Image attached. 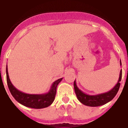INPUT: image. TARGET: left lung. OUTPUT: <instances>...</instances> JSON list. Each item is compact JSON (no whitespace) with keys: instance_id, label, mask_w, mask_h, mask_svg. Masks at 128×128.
Returning a JSON list of instances; mask_svg holds the SVG:
<instances>
[{"instance_id":"1","label":"left lung","mask_w":128,"mask_h":128,"mask_svg":"<svg viewBox=\"0 0 128 128\" xmlns=\"http://www.w3.org/2000/svg\"><path fill=\"white\" fill-rule=\"evenodd\" d=\"M120 65H122L121 61H120ZM122 71L121 69L120 72L118 81L117 84L114 86V87L112 89H111L109 91L106 92L96 95H89L83 92L77 87L76 82L74 80V88L77 98L84 105H86V106H92V107L102 106V105H104L106 103H108V102H110L114 98L116 94H117L118 90H119L120 86V82L121 81L122 79Z\"/></svg>"}]
</instances>
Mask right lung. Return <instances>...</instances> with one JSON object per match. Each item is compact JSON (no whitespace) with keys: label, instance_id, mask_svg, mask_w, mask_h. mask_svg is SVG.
<instances>
[{"label":"right lung","instance_id":"right-lung-1","mask_svg":"<svg viewBox=\"0 0 128 128\" xmlns=\"http://www.w3.org/2000/svg\"><path fill=\"white\" fill-rule=\"evenodd\" d=\"M6 71L7 84L12 96L21 104L26 107L36 108V109L46 108L52 104L56 97V89L58 85L63 79V78H61L54 82L48 92L40 94H30L22 92L14 87V86L12 84L9 78L7 65Z\"/></svg>","mask_w":128,"mask_h":128}]
</instances>
